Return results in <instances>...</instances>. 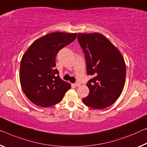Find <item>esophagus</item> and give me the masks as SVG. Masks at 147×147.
Segmentation results:
<instances>
[{
    "instance_id": "34e87169",
    "label": "esophagus",
    "mask_w": 147,
    "mask_h": 147,
    "mask_svg": "<svg viewBox=\"0 0 147 147\" xmlns=\"http://www.w3.org/2000/svg\"><path fill=\"white\" fill-rule=\"evenodd\" d=\"M80 85H81V83H80L79 82H77L76 83L74 84V86H75V87H80Z\"/></svg>"
}]
</instances>
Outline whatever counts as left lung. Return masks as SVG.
<instances>
[{"mask_svg":"<svg viewBox=\"0 0 147 147\" xmlns=\"http://www.w3.org/2000/svg\"><path fill=\"white\" fill-rule=\"evenodd\" d=\"M78 41L85 55L87 74L92 78L83 102L88 107L102 109L114 104L125 85L126 66L121 53L105 36L98 33H80Z\"/></svg>","mask_w":147,"mask_h":147,"instance_id":"1","label":"left lung"}]
</instances>
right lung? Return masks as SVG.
Listing matches in <instances>:
<instances>
[{"label": "right lung", "mask_w": 147, "mask_h": 147, "mask_svg": "<svg viewBox=\"0 0 147 147\" xmlns=\"http://www.w3.org/2000/svg\"><path fill=\"white\" fill-rule=\"evenodd\" d=\"M77 33L54 32L35 40L21 60L20 81L22 90L31 102L41 107L57 104L71 85L60 78L56 56L61 49L76 39Z\"/></svg>", "instance_id": "1"}]
</instances>
